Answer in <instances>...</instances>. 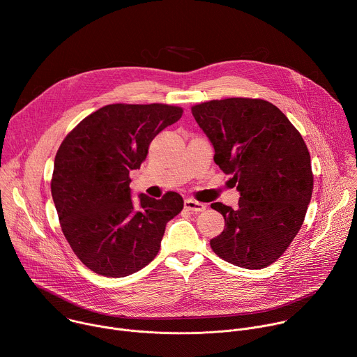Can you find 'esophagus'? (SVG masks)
<instances>
[{"label": "esophagus", "instance_id": "34e87169", "mask_svg": "<svg viewBox=\"0 0 357 357\" xmlns=\"http://www.w3.org/2000/svg\"><path fill=\"white\" fill-rule=\"evenodd\" d=\"M183 205H185V209H186V211H190V212H195V213L203 212V211L206 209L205 203L197 202V200H195V199H185Z\"/></svg>", "mask_w": 357, "mask_h": 357}]
</instances>
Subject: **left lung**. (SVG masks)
Segmentation results:
<instances>
[{
  "instance_id": "8db88e82",
  "label": "left lung",
  "mask_w": 357,
  "mask_h": 357,
  "mask_svg": "<svg viewBox=\"0 0 357 357\" xmlns=\"http://www.w3.org/2000/svg\"><path fill=\"white\" fill-rule=\"evenodd\" d=\"M192 114L213 144L216 165L240 192L236 209L211 205L226 222L211 247L237 267L266 268L285 252L307 215L314 189L307 144L267 100H211L192 106Z\"/></svg>"
}]
</instances>
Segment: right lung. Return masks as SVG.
<instances>
[{
  "instance_id": "right-lung-1",
  "label": "right lung",
  "mask_w": 357,
  "mask_h": 357,
  "mask_svg": "<svg viewBox=\"0 0 357 357\" xmlns=\"http://www.w3.org/2000/svg\"><path fill=\"white\" fill-rule=\"evenodd\" d=\"M171 105H109L83 119L62 141L50 181L62 231L93 273L121 278L148 266L167 223L183 199L139 195L134 205L130 171L145 161L149 142L182 117Z\"/></svg>"
}]
</instances>
